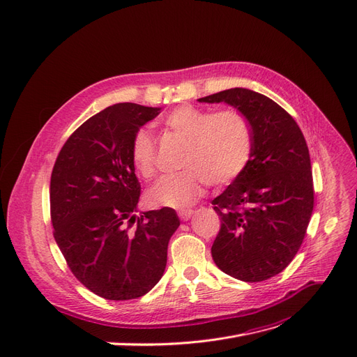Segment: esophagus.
<instances>
[{
	"label": "esophagus",
	"mask_w": 357,
	"mask_h": 357,
	"mask_svg": "<svg viewBox=\"0 0 357 357\" xmlns=\"http://www.w3.org/2000/svg\"><path fill=\"white\" fill-rule=\"evenodd\" d=\"M178 215L182 221H188L194 215V210H182L178 213Z\"/></svg>",
	"instance_id": "esophagus-1"
}]
</instances>
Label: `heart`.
<instances>
[{
	"label": "heart",
	"mask_w": 357,
	"mask_h": 357,
	"mask_svg": "<svg viewBox=\"0 0 357 357\" xmlns=\"http://www.w3.org/2000/svg\"><path fill=\"white\" fill-rule=\"evenodd\" d=\"M162 127L188 144L182 163L186 172L166 178L147 192L152 207H188L202 194L205 182L227 185L250 160L252 130L248 120L234 109L213 112L179 105L163 119ZM130 159L142 178L156 176V143L149 130L136 131L130 144Z\"/></svg>",
	"instance_id": "1"
}]
</instances>
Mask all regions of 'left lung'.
<instances>
[{
  "mask_svg": "<svg viewBox=\"0 0 357 357\" xmlns=\"http://www.w3.org/2000/svg\"><path fill=\"white\" fill-rule=\"evenodd\" d=\"M198 101L236 108L253 139L246 169L211 202L221 218L213 259L236 279L266 280L291 264L312 214L307 142L288 112L256 91L231 88Z\"/></svg>",
  "mask_w": 357,
  "mask_h": 357,
  "instance_id": "1",
  "label": "left lung"
}]
</instances>
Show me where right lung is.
Segmentation results:
<instances>
[{
    "instance_id": "add662e5",
    "label": "right lung",
    "mask_w": 357,
    "mask_h": 357,
    "mask_svg": "<svg viewBox=\"0 0 357 357\" xmlns=\"http://www.w3.org/2000/svg\"><path fill=\"white\" fill-rule=\"evenodd\" d=\"M160 109L133 102L104 108L75 130L53 166L54 240L79 282L111 301L143 296L159 282L181 224L167 207L135 214L140 182L130 144Z\"/></svg>"
}]
</instances>
